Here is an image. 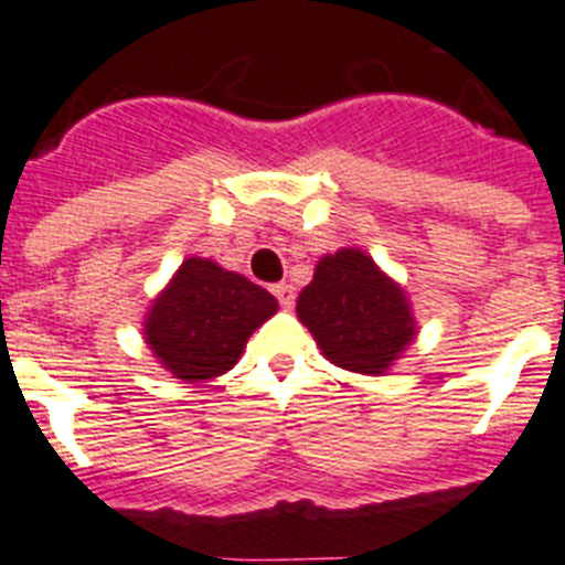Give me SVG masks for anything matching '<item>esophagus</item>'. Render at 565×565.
I'll list each match as a JSON object with an SVG mask.
<instances>
[{"label":"esophagus","instance_id":"34e87169","mask_svg":"<svg viewBox=\"0 0 565 565\" xmlns=\"http://www.w3.org/2000/svg\"><path fill=\"white\" fill-rule=\"evenodd\" d=\"M273 292H276V298H278V303H281V307H292V303H296V287H292V284H276V287H273Z\"/></svg>","mask_w":565,"mask_h":565}]
</instances>
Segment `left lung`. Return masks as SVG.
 <instances>
[{
    "label": "left lung",
    "instance_id": "8db88e82",
    "mask_svg": "<svg viewBox=\"0 0 565 565\" xmlns=\"http://www.w3.org/2000/svg\"><path fill=\"white\" fill-rule=\"evenodd\" d=\"M296 312L330 364L361 375H386L418 335L404 287L358 247L323 255Z\"/></svg>",
    "mask_w": 565,
    "mask_h": 565
}]
</instances>
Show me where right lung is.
<instances>
[{
  "instance_id": "1",
  "label": "right lung",
  "mask_w": 565,
  "mask_h": 565,
  "mask_svg": "<svg viewBox=\"0 0 565 565\" xmlns=\"http://www.w3.org/2000/svg\"><path fill=\"white\" fill-rule=\"evenodd\" d=\"M278 312L267 289L242 273L190 255L145 312V343L153 358L184 384L233 370L264 321Z\"/></svg>"
}]
</instances>
